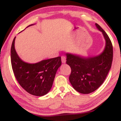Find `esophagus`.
<instances>
[{"label": "esophagus", "instance_id": "1", "mask_svg": "<svg viewBox=\"0 0 121 121\" xmlns=\"http://www.w3.org/2000/svg\"><path fill=\"white\" fill-rule=\"evenodd\" d=\"M61 61L62 63H65L66 62V57L64 56H61Z\"/></svg>", "mask_w": 121, "mask_h": 121}]
</instances>
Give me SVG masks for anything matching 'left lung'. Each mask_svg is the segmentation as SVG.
<instances>
[{
	"label": "left lung",
	"mask_w": 121,
	"mask_h": 121,
	"mask_svg": "<svg viewBox=\"0 0 121 121\" xmlns=\"http://www.w3.org/2000/svg\"><path fill=\"white\" fill-rule=\"evenodd\" d=\"M95 26L102 32L106 41L105 49L100 55L83 57L66 53V62L71 68L69 81L73 88L82 94L93 92L103 84L113 61V50L111 40L99 25L95 23Z\"/></svg>",
	"instance_id": "1"
}]
</instances>
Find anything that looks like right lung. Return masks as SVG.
Returning a JSON list of instances; mask_svg holds the SVG:
<instances>
[{"label":"right lung","instance_id":"obj_1","mask_svg":"<svg viewBox=\"0 0 121 121\" xmlns=\"http://www.w3.org/2000/svg\"><path fill=\"white\" fill-rule=\"evenodd\" d=\"M15 38L12 43L11 60L16 80L30 94L36 96L44 95L52 86L57 70L61 65V57L44 60L35 64L27 63L23 61L16 52Z\"/></svg>","mask_w":121,"mask_h":121}]
</instances>
